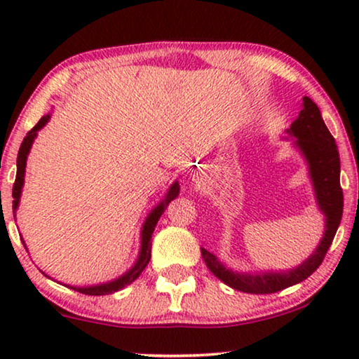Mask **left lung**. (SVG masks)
<instances>
[{
    "label": "left lung",
    "instance_id": "8db88e82",
    "mask_svg": "<svg viewBox=\"0 0 359 359\" xmlns=\"http://www.w3.org/2000/svg\"><path fill=\"white\" fill-rule=\"evenodd\" d=\"M294 137V145L302 151L309 165V173L316 189L318 209L325 215V233L311 257L289 271L243 274L227 269L217 257L201 248L205 266L227 286L250 294H273L304 281L320 266L330 248L343 214V191L340 186V155L335 139L322 119L320 109L311 97L304 96L302 111L287 129Z\"/></svg>",
    "mask_w": 359,
    "mask_h": 359
}]
</instances>
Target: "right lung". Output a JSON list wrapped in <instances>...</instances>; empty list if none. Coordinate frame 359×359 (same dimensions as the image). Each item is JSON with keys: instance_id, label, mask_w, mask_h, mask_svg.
<instances>
[{"instance_id": "obj_1", "label": "right lung", "mask_w": 359, "mask_h": 359, "mask_svg": "<svg viewBox=\"0 0 359 359\" xmlns=\"http://www.w3.org/2000/svg\"><path fill=\"white\" fill-rule=\"evenodd\" d=\"M48 119H50V116H48V114L43 116L42 119L39 121L37 124L27 132V135L24 137V140L21 144V149H19L16 181H14V186H13L14 219H16V209L19 205V198H21V191H22V186H24V173H26V160H27L29 150H31L34 139L37 137V130H41L42 127L47 124ZM178 194H180V184H178V181H176V183L171 184V188L168 189V193H166L165 199L161 201V203L156 205V208L149 214V217H147L144 227H142V240H140L142 243H140L139 258H137L135 264L129 269V271H127L126 274H122L121 278L114 279V281H109V283H104V284H96V286H88V287H75V286H68V287L75 289V291H78V292L88 294V296H106V294H112V292L119 291V289H122V287L129 286L130 283H134L135 279L140 276V273L144 271L145 266L150 262V257H151V233H154L155 225H156V222H158L160 215L165 212L166 205H168Z\"/></svg>"}]
</instances>
